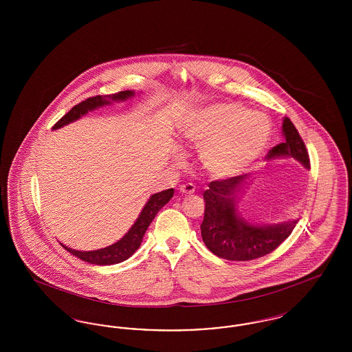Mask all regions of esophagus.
<instances>
[{
	"instance_id": "obj_1",
	"label": "esophagus",
	"mask_w": 352,
	"mask_h": 352,
	"mask_svg": "<svg viewBox=\"0 0 352 352\" xmlns=\"http://www.w3.org/2000/svg\"><path fill=\"white\" fill-rule=\"evenodd\" d=\"M179 191L184 195H188V194H194L195 191V186L192 184H184L179 186Z\"/></svg>"
}]
</instances>
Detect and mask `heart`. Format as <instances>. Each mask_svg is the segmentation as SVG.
<instances>
[{
	"instance_id": "b5f03b06",
	"label": "heart",
	"mask_w": 352,
	"mask_h": 352,
	"mask_svg": "<svg viewBox=\"0 0 352 352\" xmlns=\"http://www.w3.org/2000/svg\"><path fill=\"white\" fill-rule=\"evenodd\" d=\"M272 126L260 112L232 102H217L198 109L187 120L182 138L199 148L201 165L215 178L245 173L268 148Z\"/></svg>"
}]
</instances>
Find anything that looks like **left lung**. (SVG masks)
Listing matches in <instances>:
<instances>
[{
    "instance_id": "obj_1",
    "label": "left lung",
    "mask_w": 352,
    "mask_h": 352,
    "mask_svg": "<svg viewBox=\"0 0 352 352\" xmlns=\"http://www.w3.org/2000/svg\"><path fill=\"white\" fill-rule=\"evenodd\" d=\"M285 141L270 149L268 160L292 157L310 168V160L305 142L287 118L283 122ZM248 175H237L221 181H212L203 192L204 219L201 221V239L206 247L221 258L231 261H250L274 251L294 230L298 219L278 224H253L237 211V201Z\"/></svg>"
}]
</instances>
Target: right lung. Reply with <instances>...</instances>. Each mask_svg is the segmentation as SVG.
<instances>
[{"label": "right lung", "instance_id": "right-lung-1", "mask_svg": "<svg viewBox=\"0 0 352 352\" xmlns=\"http://www.w3.org/2000/svg\"><path fill=\"white\" fill-rule=\"evenodd\" d=\"M133 96L134 91H121V92L113 94V95L89 98L87 100L76 104L68 113H66L52 126V129H59V128L67 125L69 122H74V121L79 120L85 113H88L89 111H94V109H98V108L104 107V105L112 104V101L128 100ZM173 195H174V188H168V190H164L161 192L153 194L149 198V201H146L145 207L142 208V211L138 215L137 220L134 221L133 226L131 227V230L124 234L118 243H115L109 247L96 250V251L85 252L71 250L63 244H62V247H65V250H67L71 254L79 257L80 260H83L85 263H89V264L112 265V264L122 263V261L128 260L134 252L140 248L142 237L146 232L148 227L151 226L153 219L155 218L158 211L173 198Z\"/></svg>", "mask_w": 352, "mask_h": 352}]
</instances>
